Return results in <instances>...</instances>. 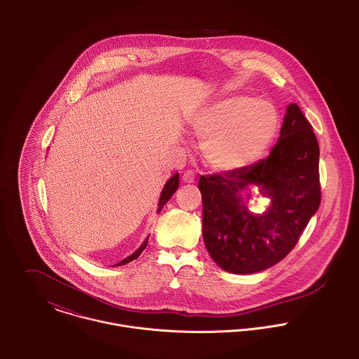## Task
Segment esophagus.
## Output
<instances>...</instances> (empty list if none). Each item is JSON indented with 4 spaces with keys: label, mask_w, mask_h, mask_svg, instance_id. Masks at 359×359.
I'll use <instances>...</instances> for the list:
<instances>
[{
    "label": "esophagus",
    "mask_w": 359,
    "mask_h": 359,
    "mask_svg": "<svg viewBox=\"0 0 359 359\" xmlns=\"http://www.w3.org/2000/svg\"><path fill=\"white\" fill-rule=\"evenodd\" d=\"M195 172H194V170H187L184 174H182V180L185 181V182H194L195 181Z\"/></svg>",
    "instance_id": "34e87169"
}]
</instances>
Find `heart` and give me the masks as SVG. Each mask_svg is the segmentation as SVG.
<instances>
[{
	"label": "heart",
	"mask_w": 359,
	"mask_h": 359,
	"mask_svg": "<svg viewBox=\"0 0 359 359\" xmlns=\"http://www.w3.org/2000/svg\"><path fill=\"white\" fill-rule=\"evenodd\" d=\"M278 123L272 103L231 97L202 109L194 120V128L205 140L203 151L212 167L236 170L256 161L268 148Z\"/></svg>",
	"instance_id": "1"
}]
</instances>
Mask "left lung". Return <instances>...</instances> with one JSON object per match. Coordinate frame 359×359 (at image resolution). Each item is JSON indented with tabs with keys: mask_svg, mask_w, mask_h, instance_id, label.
Listing matches in <instances>:
<instances>
[{
	"mask_svg": "<svg viewBox=\"0 0 359 359\" xmlns=\"http://www.w3.org/2000/svg\"><path fill=\"white\" fill-rule=\"evenodd\" d=\"M257 184L271 198L261 216L243 205ZM203 239L211 258L232 273H255L287 256L320 205L319 147L307 117L287 106L280 137L269 156L236 170L202 175Z\"/></svg>",
	"mask_w": 359,
	"mask_h": 359,
	"instance_id": "8db88e82",
	"label": "left lung"
}]
</instances>
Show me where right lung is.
Returning a JSON list of instances; mask_svg holds the SVG:
<instances>
[{"mask_svg":"<svg viewBox=\"0 0 359 359\" xmlns=\"http://www.w3.org/2000/svg\"><path fill=\"white\" fill-rule=\"evenodd\" d=\"M178 180H180V177H178V174H175V175H172L168 181H167V184L164 185V188H163V191H161V196H160V201H158V208H157V212H160L161 211V208H163V205H165L168 201H170V198L174 195V192L177 191V188H178ZM148 239H149V236L144 241V243L141 245V248L137 250V252H134L133 255L130 257H127V258H124L123 261H120V262H117L116 265H124V264H127V262H130V261H133V259H135V258H138L140 255L145 250V248H147V245H148ZM116 265H113V266H116Z\"/></svg>","mask_w":359,"mask_h":359,"instance_id":"right-lung-1","label":"right lung"}]
</instances>
